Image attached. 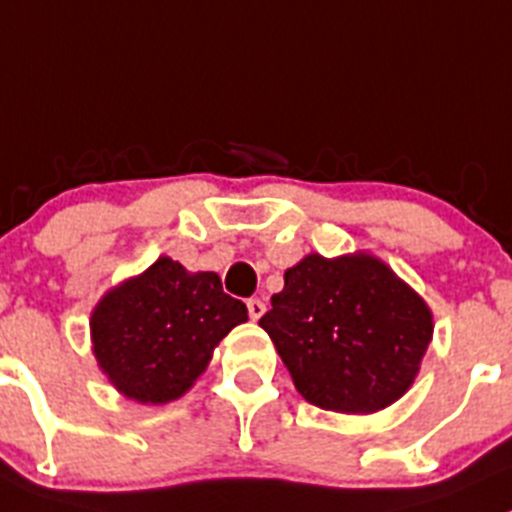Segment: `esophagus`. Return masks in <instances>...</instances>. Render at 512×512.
<instances>
[{
	"instance_id": "obj_1",
	"label": "esophagus",
	"mask_w": 512,
	"mask_h": 512,
	"mask_svg": "<svg viewBox=\"0 0 512 512\" xmlns=\"http://www.w3.org/2000/svg\"><path fill=\"white\" fill-rule=\"evenodd\" d=\"M246 306H248V316H251L253 321H259L266 311V304L261 299H248Z\"/></svg>"
}]
</instances>
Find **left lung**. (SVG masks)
<instances>
[{
    "instance_id": "left-lung-1",
    "label": "left lung",
    "mask_w": 512,
    "mask_h": 512,
    "mask_svg": "<svg viewBox=\"0 0 512 512\" xmlns=\"http://www.w3.org/2000/svg\"><path fill=\"white\" fill-rule=\"evenodd\" d=\"M301 397L321 410L369 415L415 382L432 339V311L369 253H309L259 321Z\"/></svg>"
}]
</instances>
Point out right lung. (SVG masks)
Instances as JSON below:
<instances>
[{"mask_svg": "<svg viewBox=\"0 0 512 512\" xmlns=\"http://www.w3.org/2000/svg\"><path fill=\"white\" fill-rule=\"evenodd\" d=\"M248 319L213 271L191 274L160 256L107 291L90 319L92 352L118 392L140 405L183 397L223 337Z\"/></svg>", "mask_w": 512, "mask_h": 512, "instance_id": "1", "label": "right lung"}]
</instances>
